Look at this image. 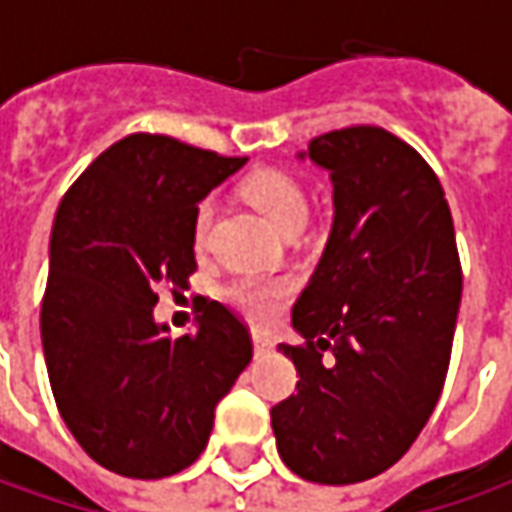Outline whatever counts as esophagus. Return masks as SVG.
<instances>
[{
  "label": "esophagus",
  "mask_w": 512,
  "mask_h": 512,
  "mask_svg": "<svg viewBox=\"0 0 512 512\" xmlns=\"http://www.w3.org/2000/svg\"><path fill=\"white\" fill-rule=\"evenodd\" d=\"M273 350V342L267 339L265 333H253V353L256 356H267Z\"/></svg>",
  "instance_id": "34e87169"
}]
</instances>
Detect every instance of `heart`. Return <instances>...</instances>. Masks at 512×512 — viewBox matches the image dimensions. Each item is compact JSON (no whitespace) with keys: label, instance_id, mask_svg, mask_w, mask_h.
<instances>
[{"label":"heart","instance_id":"heart-1","mask_svg":"<svg viewBox=\"0 0 512 512\" xmlns=\"http://www.w3.org/2000/svg\"><path fill=\"white\" fill-rule=\"evenodd\" d=\"M250 205L256 207L276 230L302 227L307 219V196L302 185L282 170H265L250 176L245 185ZM213 222V202H202L193 219V245L202 250ZM285 296L282 282H265V279H236L225 287V299L236 307L242 316L253 322H267L276 316L279 302Z\"/></svg>","mask_w":512,"mask_h":512}]
</instances>
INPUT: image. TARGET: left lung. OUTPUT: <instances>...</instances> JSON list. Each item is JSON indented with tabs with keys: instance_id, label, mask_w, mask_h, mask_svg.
<instances>
[{
	"instance_id": "obj_1",
	"label": "left lung",
	"mask_w": 512,
	"mask_h": 512,
	"mask_svg": "<svg viewBox=\"0 0 512 512\" xmlns=\"http://www.w3.org/2000/svg\"><path fill=\"white\" fill-rule=\"evenodd\" d=\"M305 156L330 173L333 225L293 305L302 344H279L299 393L270 422L296 476L353 484L399 462L439 402L462 267L442 185L399 136L333 130Z\"/></svg>"
}]
</instances>
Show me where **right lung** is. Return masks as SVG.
I'll use <instances>...</instances> for the list:
<instances>
[{"label":"right lung","mask_w":512,"mask_h":512,"mask_svg":"<svg viewBox=\"0 0 512 512\" xmlns=\"http://www.w3.org/2000/svg\"><path fill=\"white\" fill-rule=\"evenodd\" d=\"M247 159L133 133L96 156L50 230L42 347L53 399L93 462L165 479L199 459L213 410L253 359L247 327L205 302L196 333L153 319L187 290L199 202Z\"/></svg>","instance_id":"add662e5"}]
</instances>
